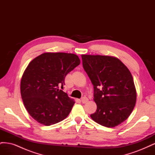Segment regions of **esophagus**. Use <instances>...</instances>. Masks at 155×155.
I'll list each match as a JSON object with an SVG mask.
<instances>
[{
    "mask_svg": "<svg viewBox=\"0 0 155 155\" xmlns=\"http://www.w3.org/2000/svg\"><path fill=\"white\" fill-rule=\"evenodd\" d=\"M81 102L83 103V104H86V103L88 101V99L87 97L84 96V97H81Z\"/></svg>",
    "mask_w": 155,
    "mask_h": 155,
    "instance_id": "1",
    "label": "esophagus"
}]
</instances>
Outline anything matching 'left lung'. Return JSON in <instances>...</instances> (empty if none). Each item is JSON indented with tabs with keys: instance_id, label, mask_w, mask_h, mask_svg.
Segmentation results:
<instances>
[{
	"instance_id": "obj_1",
	"label": "left lung",
	"mask_w": 155,
	"mask_h": 155,
	"mask_svg": "<svg viewBox=\"0 0 155 155\" xmlns=\"http://www.w3.org/2000/svg\"><path fill=\"white\" fill-rule=\"evenodd\" d=\"M83 67L94 85L96 123L114 127L128 118L137 101L133 78L120 60L106 55H82Z\"/></svg>"
}]
</instances>
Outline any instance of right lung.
Instances as JSON below:
<instances>
[{
	"label": "right lung",
	"instance_id": "obj_1",
	"mask_svg": "<svg viewBox=\"0 0 155 155\" xmlns=\"http://www.w3.org/2000/svg\"><path fill=\"white\" fill-rule=\"evenodd\" d=\"M80 64L78 56L67 53H44L28 65L21 81V94L30 115L49 126L66 118L74 104L60 90L67 75Z\"/></svg>",
	"mask_w": 155,
	"mask_h": 155
}]
</instances>
